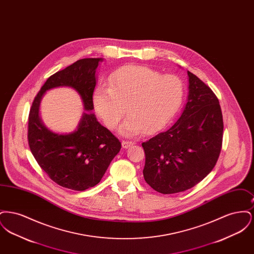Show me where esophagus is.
<instances>
[{"label": "esophagus", "mask_w": 254, "mask_h": 254, "mask_svg": "<svg viewBox=\"0 0 254 254\" xmlns=\"http://www.w3.org/2000/svg\"><path fill=\"white\" fill-rule=\"evenodd\" d=\"M133 142H131V141H123L122 142V146L124 147V148H128L129 146H131V145H133Z\"/></svg>", "instance_id": "obj_1"}]
</instances>
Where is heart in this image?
<instances>
[{
	"label": "heart",
	"instance_id": "heart-1",
	"mask_svg": "<svg viewBox=\"0 0 254 254\" xmlns=\"http://www.w3.org/2000/svg\"><path fill=\"white\" fill-rule=\"evenodd\" d=\"M109 83L95 88L94 108L106 126L115 129L127 107L129 116L120 132L127 137L165 128L180 109L185 95L180 77L163 75L145 65L120 67L110 75Z\"/></svg>",
	"mask_w": 254,
	"mask_h": 254
}]
</instances>
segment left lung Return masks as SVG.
I'll list each match as a JSON object with an SVG mask.
<instances>
[{
  "label": "left lung",
  "mask_w": 254,
  "mask_h": 254,
  "mask_svg": "<svg viewBox=\"0 0 254 254\" xmlns=\"http://www.w3.org/2000/svg\"><path fill=\"white\" fill-rule=\"evenodd\" d=\"M181 117L165 132L142 144L145 182L158 192L191 189L213 169L222 148L224 123L213 91L193 73Z\"/></svg>",
  "instance_id": "8db88e82"
}]
</instances>
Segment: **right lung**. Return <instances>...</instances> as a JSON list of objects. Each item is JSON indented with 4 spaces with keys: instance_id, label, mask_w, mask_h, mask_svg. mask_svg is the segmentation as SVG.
I'll list each match as a JSON object with an SVG mask.
<instances>
[{
    "instance_id": "obj_1",
    "label": "right lung",
    "mask_w": 254,
    "mask_h": 254,
    "mask_svg": "<svg viewBox=\"0 0 254 254\" xmlns=\"http://www.w3.org/2000/svg\"><path fill=\"white\" fill-rule=\"evenodd\" d=\"M102 58H85L51 75L38 92L28 116L27 140L31 153L49 178L63 188L85 190L101 181L110 162L121 149V142L103 127L91 112H84L75 131H50L39 116L40 103L51 88L70 86L91 111L96 69Z\"/></svg>"
}]
</instances>
